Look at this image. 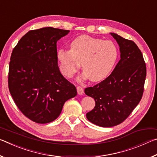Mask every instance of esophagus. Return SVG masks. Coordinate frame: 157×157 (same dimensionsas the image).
Segmentation results:
<instances>
[{
  "instance_id": "34e87169",
  "label": "esophagus",
  "mask_w": 157,
  "mask_h": 157,
  "mask_svg": "<svg viewBox=\"0 0 157 157\" xmlns=\"http://www.w3.org/2000/svg\"><path fill=\"white\" fill-rule=\"evenodd\" d=\"M77 91L79 95H82L84 94V89L80 86H77Z\"/></svg>"
}]
</instances>
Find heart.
<instances>
[{
  "mask_svg": "<svg viewBox=\"0 0 157 157\" xmlns=\"http://www.w3.org/2000/svg\"><path fill=\"white\" fill-rule=\"evenodd\" d=\"M70 48L57 52L61 73L68 78L77 73L81 63L84 78L92 82L102 80L109 74L118 57L112 42L85 34L74 39Z\"/></svg>",
  "mask_w": 157,
  "mask_h": 157,
  "instance_id": "b5f03b06",
  "label": "heart"
}]
</instances>
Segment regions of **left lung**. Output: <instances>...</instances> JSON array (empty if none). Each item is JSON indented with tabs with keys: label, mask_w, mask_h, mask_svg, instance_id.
<instances>
[{
	"label": "left lung",
	"mask_w": 157,
	"mask_h": 157,
	"mask_svg": "<svg viewBox=\"0 0 157 157\" xmlns=\"http://www.w3.org/2000/svg\"><path fill=\"white\" fill-rule=\"evenodd\" d=\"M120 47L121 59L105 80L84 89L94 98V109L88 120L103 127H113L125 120L141 100L146 78L143 55L134 41L110 33Z\"/></svg>",
	"instance_id": "8db88e82"
}]
</instances>
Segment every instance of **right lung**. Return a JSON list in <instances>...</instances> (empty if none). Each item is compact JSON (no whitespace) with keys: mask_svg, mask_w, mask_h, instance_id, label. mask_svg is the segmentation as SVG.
<instances>
[{"mask_svg":"<svg viewBox=\"0 0 157 157\" xmlns=\"http://www.w3.org/2000/svg\"><path fill=\"white\" fill-rule=\"evenodd\" d=\"M69 30L42 28L26 33L13 49L8 86L18 108L37 123L57 118L66 100L77 90L60 73L57 42Z\"/></svg>","mask_w":157,"mask_h":157,"instance_id":"1","label":"right lung"}]
</instances>
